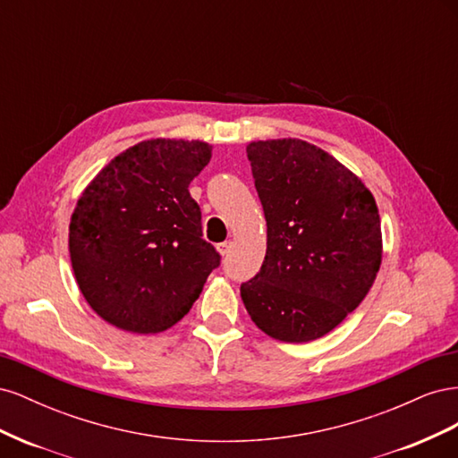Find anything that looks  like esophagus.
<instances>
[{
    "label": "esophagus",
    "mask_w": 458,
    "mask_h": 458,
    "mask_svg": "<svg viewBox=\"0 0 458 458\" xmlns=\"http://www.w3.org/2000/svg\"><path fill=\"white\" fill-rule=\"evenodd\" d=\"M231 246H233V242H231V241H225V242H219L216 248H217V252H219L221 256H227L229 250H231Z\"/></svg>",
    "instance_id": "esophagus-1"
}]
</instances>
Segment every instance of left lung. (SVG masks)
<instances>
[{"instance_id": "1", "label": "left lung", "mask_w": 458, "mask_h": 458, "mask_svg": "<svg viewBox=\"0 0 458 458\" xmlns=\"http://www.w3.org/2000/svg\"><path fill=\"white\" fill-rule=\"evenodd\" d=\"M246 155L267 221V250L258 275L241 284L244 308L275 340H317L377 279V202L361 179L306 141H258Z\"/></svg>"}]
</instances>
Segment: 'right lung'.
<instances>
[{
	"label": "right lung",
	"mask_w": 458,
	"mask_h": 458,
	"mask_svg": "<svg viewBox=\"0 0 458 458\" xmlns=\"http://www.w3.org/2000/svg\"><path fill=\"white\" fill-rule=\"evenodd\" d=\"M210 158L202 141H143L81 192L68 234L71 261L81 294L106 323L137 335L170 328L219 267L189 192Z\"/></svg>",
	"instance_id": "right-lung-1"
}]
</instances>
